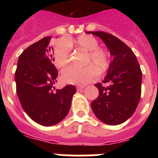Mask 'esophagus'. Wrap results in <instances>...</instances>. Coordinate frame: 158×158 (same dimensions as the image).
<instances>
[{"label":"esophagus","mask_w":158,"mask_h":158,"mask_svg":"<svg viewBox=\"0 0 158 158\" xmlns=\"http://www.w3.org/2000/svg\"><path fill=\"white\" fill-rule=\"evenodd\" d=\"M85 85H79L77 87V91H81L82 89H85Z\"/></svg>","instance_id":"34e87169"}]
</instances>
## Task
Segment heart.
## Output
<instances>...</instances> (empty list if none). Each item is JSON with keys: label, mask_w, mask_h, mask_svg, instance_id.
Listing matches in <instances>:
<instances>
[{"label": "heart", "mask_w": 158, "mask_h": 158, "mask_svg": "<svg viewBox=\"0 0 158 158\" xmlns=\"http://www.w3.org/2000/svg\"><path fill=\"white\" fill-rule=\"evenodd\" d=\"M96 38L89 35H82L76 40H59L53 49L54 63L58 68H64L69 62L70 47L81 49L87 52L85 64L89 65L83 68L68 67L62 72V80L66 84L85 85L95 80L97 73L101 74L109 67V58L107 51L98 47Z\"/></svg>", "instance_id": "obj_1"}]
</instances>
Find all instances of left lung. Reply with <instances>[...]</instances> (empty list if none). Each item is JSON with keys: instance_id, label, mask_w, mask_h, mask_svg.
I'll use <instances>...</instances> for the list:
<instances>
[{"instance_id": "obj_1", "label": "left lung", "mask_w": 158, "mask_h": 158, "mask_svg": "<svg viewBox=\"0 0 158 158\" xmlns=\"http://www.w3.org/2000/svg\"><path fill=\"white\" fill-rule=\"evenodd\" d=\"M100 38L111 55L107 74L95 85L99 96L91 104L95 115L108 125H118L133 115L142 91V70L135 54L118 38L104 31H87Z\"/></svg>"}]
</instances>
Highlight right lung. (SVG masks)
Segmentation results:
<instances>
[{
	"mask_svg": "<svg viewBox=\"0 0 158 158\" xmlns=\"http://www.w3.org/2000/svg\"><path fill=\"white\" fill-rule=\"evenodd\" d=\"M44 37L25 49L15 73L16 93L23 109L37 123L53 126L67 115L76 89L67 85L54 91L58 69L52 62L50 40Z\"/></svg>",
	"mask_w": 158,
	"mask_h": 158,
	"instance_id": "right-lung-1",
	"label": "right lung"
}]
</instances>
